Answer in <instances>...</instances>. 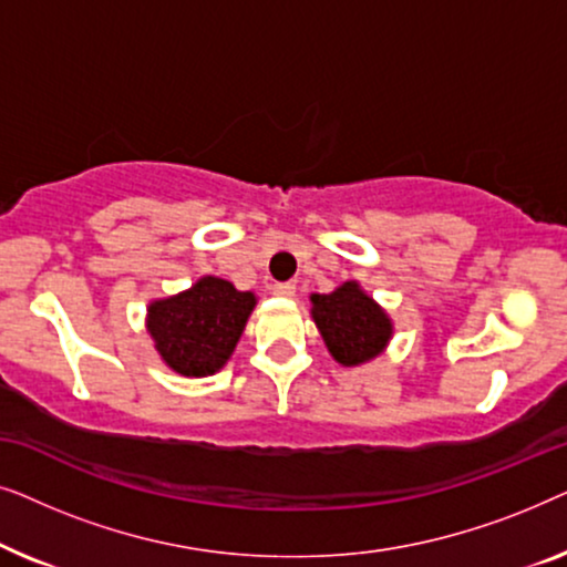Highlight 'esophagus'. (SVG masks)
<instances>
[{
  "instance_id": "esophagus-1",
  "label": "esophagus",
  "mask_w": 567,
  "mask_h": 567,
  "mask_svg": "<svg viewBox=\"0 0 567 567\" xmlns=\"http://www.w3.org/2000/svg\"><path fill=\"white\" fill-rule=\"evenodd\" d=\"M274 293H276V297H286V299H291L293 293H297V284H293V281L274 284Z\"/></svg>"
}]
</instances>
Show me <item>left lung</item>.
Listing matches in <instances>:
<instances>
[{
	"label": "left lung",
	"instance_id": "8db88e82",
	"mask_svg": "<svg viewBox=\"0 0 567 567\" xmlns=\"http://www.w3.org/2000/svg\"><path fill=\"white\" fill-rule=\"evenodd\" d=\"M312 317L332 359L343 367H359L374 359L392 336L390 317L353 281L332 293H315Z\"/></svg>",
	"mask_w": 567,
	"mask_h": 567
}]
</instances>
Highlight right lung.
I'll list each match as a JSON object with an SVG mask.
<instances>
[{"instance_id":"add662e5","label":"right lung","mask_w":567,"mask_h":567,"mask_svg":"<svg viewBox=\"0 0 567 567\" xmlns=\"http://www.w3.org/2000/svg\"><path fill=\"white\" fill-rule=\"evenodd\" d=\"M252 307L250 291L206 276L177 297L154 301L146 328L169 369L185 377H208L235 351Z\"/></svg>"}]
</instances>
